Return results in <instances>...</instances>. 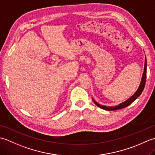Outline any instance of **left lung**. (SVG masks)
I'll return each mask as SVG.
<instances>
[{
    "label": "left lung",
    "instance_id": "obj_1",
    "mask_svg": "<svg viewBox=\"0 0 155 155\" xmlns=\"http://www.w3.org/2000/svg\"><path fill=\"white\" fill-rule=\"evenodd\" d=\"M146 78H147V58H146V57H145V61H144V72H143V77H142V81H141L140 86H139V88H138V90L137 91L136 93H134L130 98H128L127 101H124V103L117 105V106L112 107L103 106V105H101V104H99L98 103H97V102L95 101L94 99H93V100L94 101V104H96L97 107H100L101 108H103V109H104V110H116L121 109V108L127 107L128 106V105L132 103L133 101H135L137 98L141 94V93H142V92H143L144 88V86H145Z\"/></svg>",
    "mask_w": 155,
    "mask_h": 155
}]
</instances>
